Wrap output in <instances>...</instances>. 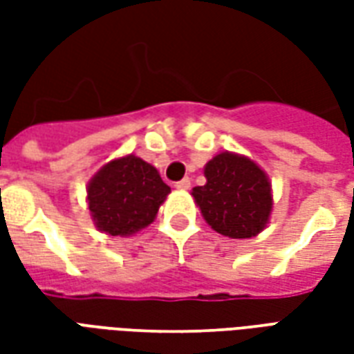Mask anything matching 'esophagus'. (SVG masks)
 <instances>
[{
  "label": "esophagus",
  "instance_id": "esophagus-1",
  "mask_svg": "<svg viewBox=\"0 0 354 354\" xmlns=\"http://www.w3.org/2000/svg\"><path fill=\"white\" fill-rule=\"evenodd\" d=\"M189 187H192V180H189V178H184V180L176 182V189H182V192H185V189H189Z\"/></svg>",
  "mask_w": 354,
  "mask_h": 354
}]
</instances>
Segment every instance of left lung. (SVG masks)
<instances>
[{
	"label": "left lung",
	"instance_id": "obj_1",
	"mask_svg": "<svg viewBox=\"0 0 354 354\" xmlns=\"http://www.w3.org/2000/svg\"><path fill=\"white\" fill-rule=\"evenodd\" d=\"M205 178L207 184L193 187L192 195L216 233L252 239L266 230L273 212V189L258 162L222 151L205 165Z\"/></svg>",
	"mask_w": 354,
	"mask_h": 354
}]
</instances>
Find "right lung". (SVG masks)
<instances>
[{"instance_id": "add662e5", "label": "right lung", "mask_w": 354, "mask_h": 354, "mask_svg": "<svg viewBox=\"0 0 354 354\" xmlns=\"http://www.w3.org/2000/svg\"><path fill=\"white\" fill-rule=\"evenodd\" d=\"M169 193L153 165L129 153L106 162L88 180V212L102 233L131 237L153 222Z\"/></svg>"}]
</instances>
